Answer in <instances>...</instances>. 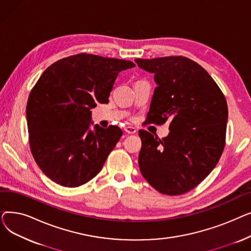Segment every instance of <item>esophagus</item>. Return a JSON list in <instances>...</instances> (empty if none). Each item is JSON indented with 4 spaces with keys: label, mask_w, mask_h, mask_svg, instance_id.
<instances>
[{
    "label": "esophagus",
    "mask_w": 251,
    "mask_h": 251,
    "mask_svg": "<svg viewBox=\"0 0 251 251\" xmlns=\"http://www.w3.org/2000/svg\"><path fill=\"white\" fill-rule=\"evenodd\" d=\"M136 131L137 130L134 127H131V126H128L125 128V132L128 134H134V133H136Z\"/></svg>",
    "instance_id": "esophagus-1"
}]
</instances>
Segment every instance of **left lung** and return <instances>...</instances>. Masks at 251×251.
Returning a JSON list of instances; mask_svg holds the SVG:
<instances>
[{
  "label": "left lung",
  "mask_w": 251,
  "mask_h": 251,
  "mask_svg": "<svg viewBox=\"0 0 251 251\" xmlns=\"http://www.w3.org/2000/svg\"><path fill=\"white\" fill-rule=\"evenodd\" d=\"M154 74L148 123L170 120V133L160 139L139 130L142 176L159 192L184 194L214 170L225 148L228 105L214 79L200 64L182 56L135 59Z\"/></svg>",
  "instance_id": "8db88e82"
}]
</instances>
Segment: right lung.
<instances>
[{
  "label": "right lung",
  "mask_w": 251,
  "mask_h": 251,
  "mask_svg": "<svg viewBox=\"0 0 251 251\" xmlns=\"http://www.w3.org/2000/svg\"><path fill=\"white\" fill-rule=\"evenodd\" d=\"M131 61L81 54L48 67L31 89L26 119L33 159L44 174L64 187L96 177L123 132L91 123L90 109L108 103L120 71Z\"/></svg>",
  "instance_id": "obj_1"
}]
</instances>
